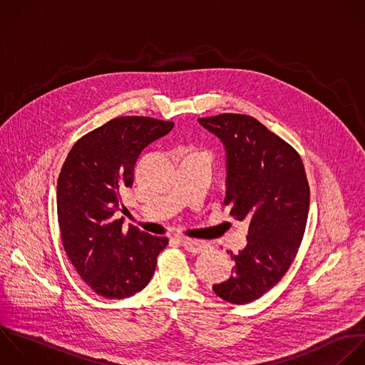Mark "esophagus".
Masks as SVG:
<instances>
[{
    "mask_svg": "<svg viewBox=\"0 0 365 365\" xmlns=\"http://www.w3.org/2000/svg\"><path fill=\"white\" fill-rule=\"evenodd\" d=\"M184 248L191 252V254H198L202 252L207 248V244L202 241H197V240H191V238H182L181 240Z\"/></svg>",
    "mask_w": 365,
    "mask_h": 365,
    "instance_id": "34e87169",
    "label": "esophagus"
}]
</instances>
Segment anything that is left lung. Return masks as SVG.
<instances>
[{"instance_id":"1","label":"left lung","mask_w":365,"mask_h":365,"mask_svg":"<svg viewBox=\"0 0 365 365\" xmlns=\"http://www.w3.org/2000/svg\"><path fill=\"white\" fill-rule=\"evenodd\" d=\"M227 153L224 204L231 217L250 218L247 247L228 251L235 271L214 284L231 304H248L269 291L287 272L304 237L309 187L299 154L264 124L244 114L198 118Z\"/></svg>"}]
</instances>
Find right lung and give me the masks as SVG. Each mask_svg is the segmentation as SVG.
I'll use <instances>...</instances> for the list:
<instances>
[{
	"instance_id": "right-lung-1",
	"label": "right lung",
	"mask_w": 365,
	"mask_h": 365,
	"mask_svg": "<svg viewBox=\"0 0 365 365\" xmlns=\"http://www.w3.org/2000/svg\"><path fill=\"white\" fill-rule=\"evenodd\" d=\"M174 127L151 117H118L81 137L57 182L64 250L83 281L106 298H125L151 279L167 237L123 228L121 194L134 182L141 151Z\"/></svg>"
}]
</instances>
